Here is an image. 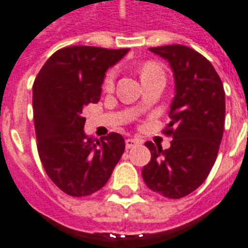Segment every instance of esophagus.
<instances>
[{
  "label": "esophagus",
  "mask_w": 248,
  "mask_h": 248,
  "mask_svg": "<svg viewBox=\"0 0 248 248\" xmlns=\"http://www.w3.org/2000/svg\"><path fill=\"white\" fill-rule=\"evenodd\" d=\"M141 141L140 140H137V139H126L125 140V146L128 149H131V148H135L136 145H140Z\"/></svg>",
  "instance_id": "34e87169"
}]
</instances>
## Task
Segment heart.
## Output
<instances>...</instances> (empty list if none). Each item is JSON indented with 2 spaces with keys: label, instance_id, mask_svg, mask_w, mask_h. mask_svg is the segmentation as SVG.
<instances>
[{
  "label": "heart",
  "instance_id": "obj_1",
  "mask_svg": "<svg viewBox=\"0 0 248 248\" xmlns=\"http://www.w3.org/2000/svg\"><path fill=\"white\" fill-rule=\"evenodd\" d=\"M158 71H161V68H160V66L155 62L144 63L141 67V70H140L141 77H145V75H149V74H153V72ZM115 78H116V72H115V70H111V71L107 72L106 77H104V80H103V88H104L106 91H111L112 88H113Z\"/></svg>",
  "mask_w": 248,
  "mask_h": 248
}]
</instances>
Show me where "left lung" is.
<instances>
[{
  "mask_svg": "<svg viewBox=\"0 0 248 248\" xmlns=\"http://www.w3.org/2000/svg\"><path fill=\"white\" fill-rule=\"evenodd\" d=\"M149 50L170 64L176 95L164 129L173 139L170 148L146 141L152 157L141 174L151 190L178 200L200 187L216 162L225 128V90L213 64L196 50L182 45Z\"/></svg>",
  "mask_w": 248,
  "mask_h": 248,
  "instance_id": "left-lung-1",
  "label": "left lung"
}]
</instances>
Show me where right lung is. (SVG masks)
Listing matches in <instances>:
<instances>
[{"label":"right lung","instance_id":"1","mask_svg":"<svg viewBox=\"0 0 248 248\" xmlns=\"http://www.w3.org/2000/svg\"><path fill=\"white\" fill-rule=\"evenodd\" d=\"M128 48L71 46L48 58L32 84L38 155L55 185L68 196L100 190L125 149L122 135H84L83 107L97 103L106 71Z\"/></svg>","mask_w":248,"mask_h":248}]
</instances>
